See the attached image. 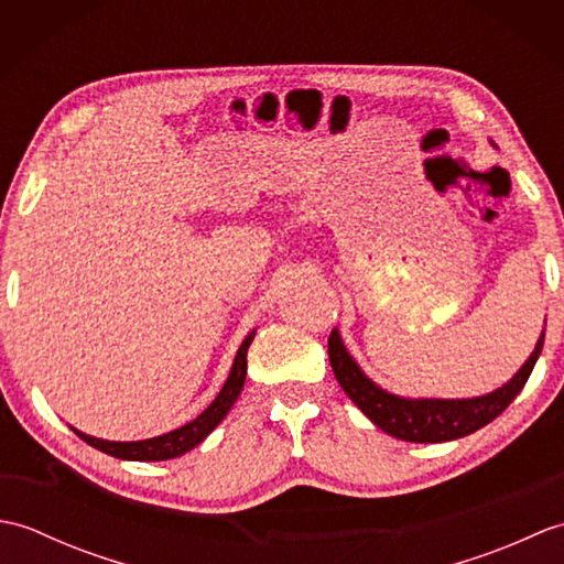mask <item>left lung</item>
<instances>
[{
    "mask_svg": "<svg viewBox=\"0 0 564 564\" xmlns=\"http://www.w3.org/2000/svg\"><path fill=\"white\" fill-rule=\"evenodd\" d=\"M543 339L545 334H541L529 361L507 386L470 400H410L378 388L346 351L337 329L329 334V364L351 402L386 434L412 443H441L473 434L507 410L529 380L543 351Z\"/></svg>",
    "mask_w": 564,
    "mask_h": 564,
    "instance_id": "obj_1",
    "label": "left lung"
}]
</instances>
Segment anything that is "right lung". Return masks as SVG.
Returning a JSON list of instances; mask_svg holds the SVG:
<instances>
[{"label": "right lung", "instance_id": "add662e5", "mask_svg": "<svg viewBox=\"0 0 564 564\" xmlns=\"http://www.w3.org/2000/svg\"><path fill=\"white\" fill-rule=\"evenodd\" d=\"M251 339H254V332H251L249 337L242 341V346H239L230 376H227L223 390L218 392V398L208 404V410H203L194 419V422L184 424L182 429H174V431H170V434L145 438V441H104V438H94V436L82 434V431H77V429H72V431H75L82 441H87L89 446L99 448L101 453H109V455H113V458H123V460H170V458H176V455H184L186 451L196 448L198 443L223 422L225 414L230 412V406L239 398V392H242L245 378H247V349H249Z\"/></svg>", "mask_w": 564, "mask_h": 564}]
</instances>
